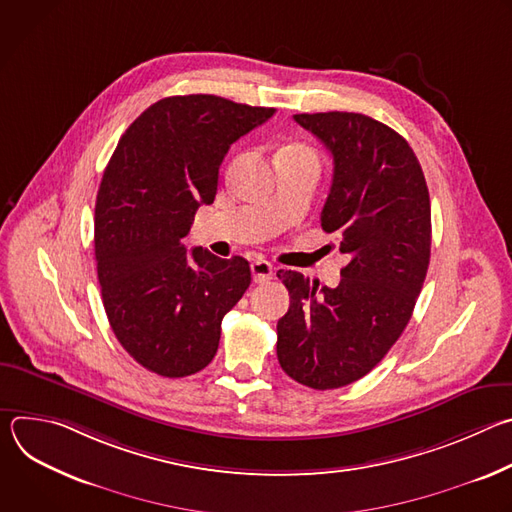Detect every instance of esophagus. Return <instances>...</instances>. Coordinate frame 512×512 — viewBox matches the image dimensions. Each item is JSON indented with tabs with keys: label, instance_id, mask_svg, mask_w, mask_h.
<instances>
[{
	"label": "esophagus",
	"instance_id": "1",
	"mask_svg": "<svg viewBox=\"0 0 512 512\" xmlns=\"http://www.w3.org/2000/svg\"><path fill=\"white\" fill-rule=\"evenodd\" d=\"M273 265L269 263V261H265V259H261V257H257V259H253V263H251V273H253V281L255 283H265V281H269L271 277H273Z\"/></svg>",
	"mask_w": 512,
	"mask_h": 512
}]
</instances>
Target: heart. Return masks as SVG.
<instances>
[{"mask_svg": "<svg viewBox=\"0 0 512 512\" xmlns=\"http://www.w3.org/2000/svg\"><path fill=\"white\" fill-rule=\"evenodd\" d=\"M281 152H310V150H308V148H304V145L294 143V145H287V148H283Z\"/></svg>", "mask_w": 512, "mask_h": 512, "instance_id": "obj_1", "label": "heart"}]
</instances>
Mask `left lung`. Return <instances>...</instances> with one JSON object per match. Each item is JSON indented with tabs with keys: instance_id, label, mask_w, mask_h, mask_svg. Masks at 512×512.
<instances>
[{
	"instance_id": "8db88e82",
	"label": "left lung",
	"mask_w": 512,
	"mask_h": 512,
	"mask_svg": "<svg viewBox=\"0 0 512 512\" xmlns=\"http://www.w3.org/2000/svg\"><path fill=\"white\" fill-rule=\"evenodd\" d=\"M294 119L334 158L320 221L348 263L336 287L277 271L289 291L277 360L294 381L326 391L371 373L411 320L429 267L431 206L421 166L395 129L346 111Z\"/></svg>"
}]
</instances>
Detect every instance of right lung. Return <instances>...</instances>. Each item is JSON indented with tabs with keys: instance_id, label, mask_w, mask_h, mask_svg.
<instances>
[{
	"instance_id": "1",
	"label": "right lung",
	"mask_w": 512,
	"mask_h": 512,
	"mask_svg": "<svg viewBox=\"0 0 512 512\" xmlns=\"http://www.w3.org/2000/svg\"><path fill=\"white\" fill-rule=\"evenodd\" d=\"M275 109L216 95L166 97L121 135L95 204V259L103 306L121 346L148 371L180 379L214 358L225 314L251 267L186 251L200 204H212L231 143Z\"/></svg>"
}]
</instances>
